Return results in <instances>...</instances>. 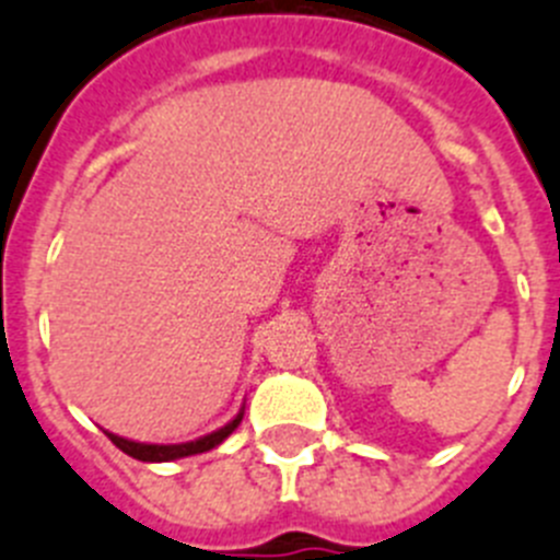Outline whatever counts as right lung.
<instances>
[{
  "label": "right lung",
  "instance_id": "1",
  "mask_svg": "<svg viewBox=\"0 0 560 560\" xmlns=\"http://www.w3.org/2000/svg\"><path fill=\"white\" fill-rule=\"evenodd\" d=\"M242 415L245 411H240V415L233 417L228 425H222L220 431H213V434L208 436H199V440L194 442H179V445H149V442H132V440H124V436L118 434H109V440L118 445L124 454H129L132 459H140V462H172V459H183V456H194V454H206V451L217 448L222 440H228V436L236 431V425L242 422Z\"/></svg>",
  "mask_w": 560,
  "mask_h": 560
}]
</instances>
